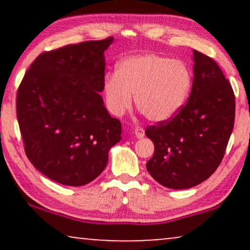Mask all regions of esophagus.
Instances as JSON below:
<instances>
[{
	"mask_svg": "<svg viewBox=\"0 0 250 250\" xmlns=\"http://www.w3.org/2000/svg\"><path fill=\"white\" fill-rule=\"evenodd\" d=\"M134 134L138 139H141L145 136V129H143L142 127H140V126H138V127L134 128Z\"/></svg>",
	"mask_w": 250,
	"mask_h": 250,
	"instance_id": "34e87169",
	"label": "esophagus"
}]
</instances>
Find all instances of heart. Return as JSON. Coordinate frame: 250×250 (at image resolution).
I'll use <instances>...</instances> for the list:
<instances>
[{"label":"heart","mask_w":250,"mask_h":250,"mask_svg":"<svg viewBox=\"0 0 250 250\" xmlns=\"http://www.w3.org/2000/svg\"><path fill=\"white\" fill-rule=\"evenodd\" d=\"M192 73L182 60L157 53H143L121 60L116 73L104 80L108 110L121 116L135 104L149 121L160 123L181 110L192 87Z\"/></svg>","instance_id":"heart-1"}]
</instances>
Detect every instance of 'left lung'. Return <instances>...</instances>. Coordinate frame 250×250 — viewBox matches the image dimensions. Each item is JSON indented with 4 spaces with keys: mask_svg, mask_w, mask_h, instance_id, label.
Listing matches in <instances>:
<instances>
[{
    "mask_svg": "<svg viewBox=\"0 0 250 250\" xmlns=\"http://www.w3.org/2000/svg\"><path fill=\"white\" fill-rule=\"evenodd\" d=\"M193 62L187 104L173 118L146 128L155 145L146 169L169 189H189L207 180L220 166L233 129L235 100L230 82L206 54L193 50Z\"/></svg>",
    "mask_w": 250,
    "mask_h": 250,
    "instance_id": "1",
    "label": "left lung"
}]
</instances>
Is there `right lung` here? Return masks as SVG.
I'll use <instances>...</instances> for the list:
<instances>
[{
    "label": "right lung",
    "instance_id": "1",
    "mask_svg": "<svg viewBox=\"0 0 250 250\" xmlns=\"http://www.w3.org/2000/svg\"><path fill=\"white\" fill-rule=\"evenodd\" d=\"M114 37L41 53L17 92V118L34 167L63 186L80 187L104 172L122 124L104 104V51Z\"/></svg>",
    "mask_w": 250,
    "mask_h": 250
}]
</instances>
